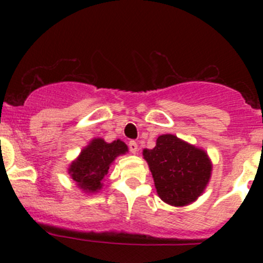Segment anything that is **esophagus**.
I'll return each mask as SVG.
<instances>
[{"label": "esophagus", "instance_id": "esophagus-1", "mask_svg": "<svg viewBox=\"0 0 263 263\" xmlns=\"http://www.w3.org/2000/svg\"><path fill=\"white\" fill-rule=\"evenodd\" d=\"M128 148H129V152L134 153V155H135V153L137 152V151H138V144L136 143L135 141H129V143H128Z\"/></svg>", "mask_w": 263, "mask_h": 263}]
</instances>
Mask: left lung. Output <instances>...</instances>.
<instances>
[{
	"label": "left lung",
	"mask_w": 263,
	"mask_h": 263,
	"mask_svg": "<svg viewBox=\"0 0 263 263\" xmlns=\"http://www.w3.org/2000/svg\"><path fill=\"white\" fill-rule=\"evenodd\" d=\"M157 194L172 206L194 203L210 182L213 163L203 148L165 134L157 138L153 149L144 148Z\"/></svg>",
	"instance_id": "8db88e82"
}]
</instances>
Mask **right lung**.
I'll list each match as a JSON object with an SVG mask.
<instances>
[{"instance_id": "right-lung-1", "label": "right lung", "mask_w": 263, "mask_h": 263, "mask_svg": "<svg viewBox=\"0 0 263 263\" xmlns=\"http://www.w3.org/2000/svg\"><path fill=\"white\" fill-rule=\"evenodd\" d=\"M127 152V144L121 140L107 143L100 137L92 138L69 164L68 173L81 192L95 194L101 190L105 176L115 159Z\"/></svg>"}]
</instances>
